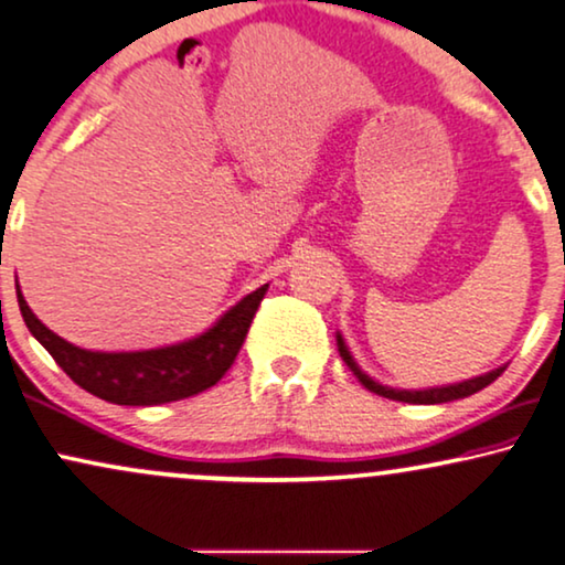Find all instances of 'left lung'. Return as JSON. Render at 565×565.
<instances>
[{
	"label": "left lung",
	"mask_w": 565,
	"mask_h": 565,
	"mask_svg": "<svg viewBox=\"0 0 565 565\" xmlns=\"http://www.w3.org/2000/svg\"><path fill=\"white\" fill-rule=\"evenodd\" d=\"M337 350H340V358L348 363V369L355 373V379L361 381L365 390L379 394V397H386V399H397V402H409V405H441V402H451V399H465L470 397V394L486 390L488 384H493V381L501 376L503 371H507V365H498V369L482 373V376H475V379H465V381H457V384H444V386H428V390H397V386H386L381 384V381L371 379L369 373H365L358 361L350 353V348L345 345V337L337 332Z\"/></svg>",
	"instance_id": "obj_1"
}]
</instances>
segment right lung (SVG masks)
I'll return each mask as SVG.
<instances>
[{
  "label": "right lung",
  "mask_w": 565,
  "mask_h": 565,
  "mask_svg": "<svg viewBox=\"0 0 565 565\" xmlns=\"http://www.w3.org/2000/svg\"><path fill=\"white\" fill-rule=\"evenodd\" d=\"M267 288L269 285H262L248 292L192 340L150 350H129V353H106V350L77 348L51 332L25 303L23 290L14 280L25 327L49 350L58 369L95 397L129 407L166 405L215 386L236 361Z\"/></svg>",
  "instance_id": "add662e5"
}]
</instances>
